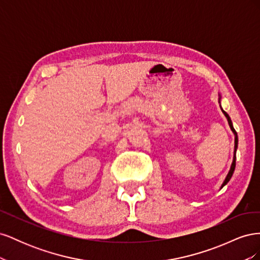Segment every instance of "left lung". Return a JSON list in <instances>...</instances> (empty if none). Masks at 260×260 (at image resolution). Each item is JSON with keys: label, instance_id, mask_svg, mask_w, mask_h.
I'll return each mask as SVG.
<instances>
[{"label": "left lung", "instance_id": "left-lung-1", "mask_svg": "<svg viewBox=\"0 0 260 260\" xmlns=\"http://www.w3.org/2000/svg\"><path fill=\"white\" fill-rule=\"evenodd\" d=\"M222 112H223V111H222ZM223 114H224L225 117H226L228 122H229V124H230L231 130L233 131V133L235 135V141H234L235 145H234V157H233V162H232V165H231V169H230V171H229V174H228V176H226V178H225V180H224V182L222 183V186H221V187H223L228 182H229L231 177H232V175H233L234 169H235V159H237V148H238V133H237V131H235L234 128H233V125H232V122H231V119H230L229 115H228L225 112H223Z\"/></svg>", "mask_w": 260, "mask_h": 260}]
</instances>
